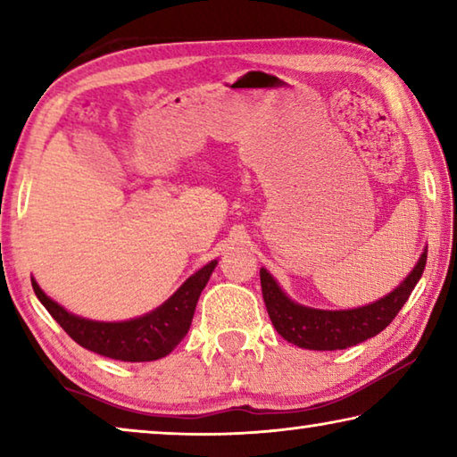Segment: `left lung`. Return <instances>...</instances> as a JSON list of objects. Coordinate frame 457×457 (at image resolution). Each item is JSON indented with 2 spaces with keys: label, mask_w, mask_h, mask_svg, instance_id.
I'll list each match as a JSON object with an SVG mask.
<instances>
[{
  "label": "left lung",
  "mask_w": 457,
  "mask_h": 457,
  "mask_svg": "<svg viewBox=\"0 0 457 457\" xmlns=\"http://www.w3.org/2000/svg\"><path fill=\"white\" fill-rule=\"evenodd\" d=\"M425 262H428V247L395 290L378 298L377 303L349 308V311H320V308H308L294 303L282 292L266 268L260 270L262 294H264L270 320L282 338L300 349L338 351L359 345L389 327L407 303L415 284L420 282Z\"/></svg>",
  "instance_id": "left-lung-1"
}]
</instances>
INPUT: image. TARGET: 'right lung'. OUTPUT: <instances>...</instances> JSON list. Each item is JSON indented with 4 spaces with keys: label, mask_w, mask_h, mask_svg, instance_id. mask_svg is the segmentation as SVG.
<instances>
[{
    "label": "right lung",
    "mask_w": 457,
    "mask_h": 457,
    "mask_svg": "<svg viewBox=\"0 0 457 457\" xmlns=\"http://www.w3.org/2000/svg\"><path fill=\"white\" fill-rule=\"evenodd\" d=\"M215 266H218V260H212L210 264L189 276L181 284V288L159 308H154L149 314L138 316V319L122 322L82 319V316L68 312L64 306L54 303L50 296H46L34 278L32 286L37 300L52 314V319L84 349L114 361L145 362L167 357L187 335L201 290L205 288Z\"/></svg>",
    "instance_id": "right-lung-1"
}]
</instances>
